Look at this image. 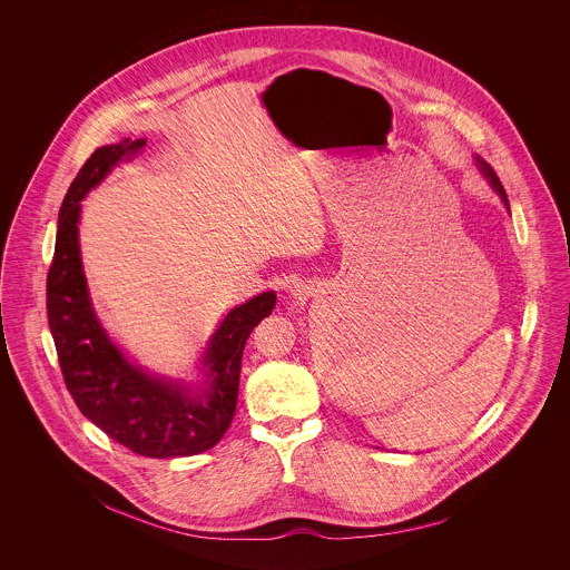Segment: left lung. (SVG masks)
<instances>
[{"label": "left lung", "mask_w": 570, "mask_h": 570, "mask_svg": "<svg viewBox=\"0 0 570 570\" xmlns=\"http://www.w3.org/2000/svg\"><path fill=\"white\" fill-rule=\"evenodd\" d=\"M476 163L481 166V170H483V175L488 177L489 184H491V188L500 195V199L504 202V206L509 208V199H507V193H504V188H502V184H500V179H498V175H495V170L489 166L488 163H483L481 158H476Z\"/></svg>", "instance_id": "1"}]
</instances>
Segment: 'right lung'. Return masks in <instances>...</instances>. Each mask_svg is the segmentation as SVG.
I'll return each mask as SVG.
<instances>
[{"label":"right lung","instance_id":"obj_1","mask_svg":"<svg viewBox=\"0 0 570 570\" xmlns=\"http://www.w3.org/2000/svg\"><path fill=\"white\" fill-rule=\"evenodd\" d=\"M147 142L125 138L96 149L59 210L55 258L48 272V325L61 373L82 414L109 439L149 459L202 454L217 445L235 416L245 342L276 305L263 292L228 312L202 357L206 386L163 380L134 366L98 323L79 249L81 199L122 160Z\"/></svg>","mask_w":570,"mask_h":570}]
</instances>
